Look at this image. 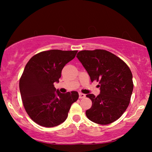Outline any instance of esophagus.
I'll return each instance as SVG.
<instances>
[{
	"instance_id": "obj_1",
	"label": "esophagus",
	"mask_w": 152,
	"mask_h": 152,
	"mask_svg": "<svg viewBox=\"0 0 152 152\" xmlns=\"http://www.w3.org/2000/svg\"><path fill=\"white\" fill-rule=\"evenodd\" d=\"M86 95L83 94V93H81V92H80L79 93V99H84V98H85Z\"/></svg>"
}]
</instances>
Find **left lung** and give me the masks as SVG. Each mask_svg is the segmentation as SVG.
Instances as JSON below:
<instances>
[{
    "instance_id": "8db88e82",
    "label": "left lung",
    "mask_w": 152,
    "mask_h": 152,
    "mask_svg": "<svg viewBox=\"0 0 152 152\" xmlns=\"http://www.w3.org/2000/svg\"><path fill=\"white\" fill-rule=\"evenodd\" d=\"M76 57L88 73L92 82H99L101 94H88L92 107L86 111L89 120L108 125L121 117L127 109L133 82L132 71L121 59L104 50H82Z\"/></svg>"
}]
</instances>
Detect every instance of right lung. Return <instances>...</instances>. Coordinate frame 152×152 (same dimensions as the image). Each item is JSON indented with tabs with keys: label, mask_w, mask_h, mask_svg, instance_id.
<instances>
[{
	"label": "right lung",
	"mask_w": 152,
	"mask_h": 152,
	"mask_svg": "<svg viewBox=\"0 0 152 152\" xmlns=\"http://www.w3.org/2000/svg\"><path fill=\"white\" fill-rule=\"evenodd\" d=\"M78 51L51 50L33 56L19 80L23 104L33 121L45 127L60 125L68 117L71 105L78 99L76 91L56 92L61 70L75 58Z\"/></svg>",
	"instance_id": "1"
}]
</instances>
